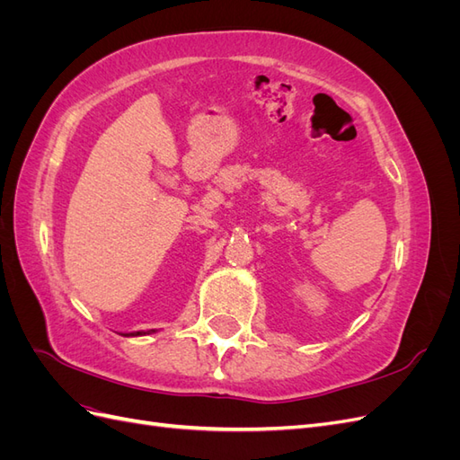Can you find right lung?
Here are the masks:
<instances>
[{
  "label": "right lung",
  "mask_w": 460,
  "mask_h": 460,
  "mask_svg": "<svg viewBox=\"0 0 460 460\" xmlns=\"http://www.w3.org/2000/svg\"><path fill=\"white\" fill-rule=\"evenodd\" d=\"M151 332H155V330H149L147 333H151ZM146 332H132V333H124V336H144Z\"/></svg>",
  "instance_id": "1"
}]
</instances>
